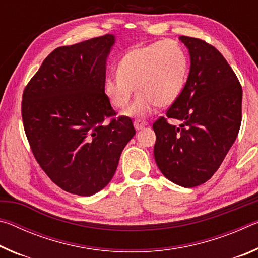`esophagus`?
<instances>
[{
    "label": "esophagus",
    "mask_w": 258,
    "mask_h": 258,
    "mask_svg": "<svg viewBox=\"0 0 258 258\" xmlns=\"http://www.w3.org/2000/svg\"><path fill=\"white\" fill-rule=\"evenodd\" d=\"M133 125H134V127H135V130L137 131H140V130H142L143 127H146V126L148 125V123L146 120H141V119H137V120H134V123H133Z\"/></svg>",
    "instance_id": "34e87169"
}]
</instances>
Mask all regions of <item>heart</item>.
Returning a JSON list of instances; mask_svg holds the SVG:
<instances>
[{
    "mask_svg": "<svg viewBox=\"0 0 258 258\" xmlns=\"http://www.w3.org/2000/svg\"><path fill=\"white\" fill-rule=\"evenodd\" d=\"M116 74L104 78L103 91L117 109L127 107L135 87L139 93L125 111L130 117H147L157 107H169L184 89L189 62L175 41H158L135 46L119 60Z\"/></svg>",
    "mask_w": 258,
    "mask_h": 258,
    "instance_id": "heart-1",
    "label": "heart"
}]
</instances>
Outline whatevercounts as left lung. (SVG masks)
Returning a JSON list of instances; mask_svg holds the SVG:
<instances>
[{"mask_svg":"<svg viewBox=\"0 0 258 258\" xmlns=\"http://www.w3.org/2000/svg\"><path fill=\"white\" fill-rule=\"evenodd\" d=\"M190 54L184 89L166 112L178 128L157 119L154 155L160 172L184 187L211 178L237 139L241 125L242 87L224 56L203 40L180 36Z\"/></svg>","mask_w":258,"mask_h":258,"instance_id":"1","label":"left lung"}]
</instances>
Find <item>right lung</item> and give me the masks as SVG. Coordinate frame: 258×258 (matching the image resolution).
<instances>
[{
	"label": "right lung",
	"instance_id": "add662e5",
	"mask_svg": "<svg viewBox=\"0 0 258 258\" xmlns=\"http://www.w3.org/2000/svg\"><path fill=\"white\" fill-rule=\"evenodd\" d=\"M113 44L115 36L107 34L58 47L24 90L21 116L35 159L73 195L89 197L102 190L135 134L131 118H115L103 91Z\"/></svg>",
	"mask_w": 258,
	"mask_h": 258
}]
</instances>
